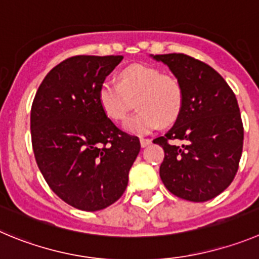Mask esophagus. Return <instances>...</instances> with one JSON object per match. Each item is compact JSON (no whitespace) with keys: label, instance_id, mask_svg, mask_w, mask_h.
<instances>
[{"label":"esophagus","instance_id":"34e87169","mask_svg":"<svg viewBox=\"0 0 259 259\" xmlns=\"http://www.w3.org/2000/svg\"><path fill=\"white\" fill-rule=\"evenodd\" d=\"M152 143V141L149 138H141V146L142 147H147Z\"/></svg>","mask_w":259,"mask_h":259}]
</instances>
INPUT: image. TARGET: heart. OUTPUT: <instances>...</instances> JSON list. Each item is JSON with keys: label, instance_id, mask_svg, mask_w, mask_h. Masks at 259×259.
I'll return each instance as SVG.
<instances>
[{"label": "heart", "instance_id": "heart-1", "mask_svg": "<svg viewBox=\"0 0 259 259\" xmlns=\"http://www.w3.org/2000/svg\"><path fill=\"white\" fill-rule=\"evenodd\" d=\"M103 112L116 122L125 121L132 111L133 101L139 108L127 120V132L148 134L179 117L184 103L181 84L172 75L161 74L147 65H132L118 75V83L105 80L98 91Z\"/></svg>", "mask_w": 259, "mask_h": 259}]
</instances>
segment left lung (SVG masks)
<instances>
[{"instance_id":"obj_1","label":"left lung","mask_w":259,"mask_h":259,"mask_svg":"<svg viewBox=\"0 0 259 259\" xmlns=\"http://www.w3.org/2000/svg\"><path fill=\"white\" fill-rule=\"evenodd\" d=\"M184 92L174 126L153 143L165 151L161 180L181 199L206 202L235 178L243 152L244 127L233 89L209 65L184 53L156 55Z\"/></svg>"}]
</instances>
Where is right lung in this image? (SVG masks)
Wrapping results in <instances>:
<instances>
[{
	"label": "right lung",
	"mask_w": 259,
	"mask_h": 259,
	"mask_svg": "<svg viewBox=\"0 0 259 259\" xmlns=\"http://www.w3.org/2000/svg\"><path fill=\"white\" fill-rule=\"evenodd\" d=\"M122 56H72L53 67L30 111L35 161L52 192L81 211L106 208L124 194L141 151L138 137L103 112L98 91Z\"/></svg>",
	"instance_id": "add662e5"
}]
</instances>
